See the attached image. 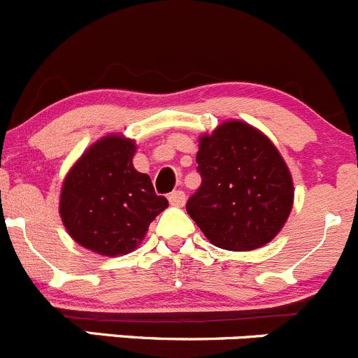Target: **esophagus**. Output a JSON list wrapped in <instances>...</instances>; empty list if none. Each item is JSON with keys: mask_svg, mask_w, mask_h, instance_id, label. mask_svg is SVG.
<instances>
[{"mask_svg": "<svg viewBox=\"0 0 358 358\" xmlns=\"http://www.w3.org/2000/svg\"><path fill=\"white\" fill-rule=\"evenodd\" d=\"M169 201H171V205H176V207H182L184 201H186V194H184V191H172L171 194H169Z\"/></svg>", "mask_w": 358, "mask_h": 358, "instance_id": "34e87169", "label": "esophagus"}]
</instances>
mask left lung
Returning <instances> with one entry per match:
<instances>
[{
  "mask_svg": "<svg viewBox=\"0 0 358 358\" xmlns=\"http://www.w3.org/2000/svg\"><path fill=\"white\" fill-rule=\"evenodd\" d=\"M201 184L186 203L203 235L226 250H254L282 229L292 208L291 172L270 139L242 122L203 136Z\"/></svg>",
  "mask_w": 358,
  "mask_h": 358,
  "instance_id": "obj_1",
  "label": "left lung"
}]
</instances>
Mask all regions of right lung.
<instances>
[{
    "label": "right lung",
    "mask_w": 358,
    "mask_h": 358,
    "mask_svg": "<svg viewBox=\"0 0 358 358\" xmlns=\"http://www.w3.org/2000/svg\"><path fill=\"white\" fill-rule=\"evenodd\" d=\"M134 141L109 136L71 169L60 194V217L85 249L118 256L136 249L167 198L155 193L150 176L134 169Z\"/></svg>",
    "instance_id": "obj_1"
}]
</instances>
